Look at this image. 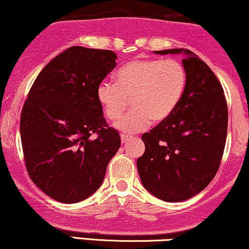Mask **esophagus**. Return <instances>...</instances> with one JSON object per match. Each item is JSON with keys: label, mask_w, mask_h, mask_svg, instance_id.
Instances as JSON below:
<instances>
[{"label": "esophagus", "mask_w": 249, "mask_h": 249, "mask_svg": "<svg viewBox=\"0 0 249 249\" xmlns=\"http://www.w3.org/2000/svg\"><path fill=\"white\" fill-rule=\"evenodd\" d=\"M131 139H132V137H130V135H126V134H122L121 135L122 143H127Z\"/></svg>", "instance_id": "34e87169"}]
</instances>
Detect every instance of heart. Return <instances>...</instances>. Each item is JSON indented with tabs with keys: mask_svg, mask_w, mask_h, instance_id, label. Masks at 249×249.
<instances>
[{
	"mask_svg": "<svg viewBox=\"0 0 249 249\" xmlns=\"http://www.w3.org/2000/svg\"><path fill=\"white\" fill-rule=\"evenodd\" d=\"M116 83H102L96 90L97 101L109 121H116L127 109L132 110L117 124L118 130L138 133L150 121L161 123L175 111L184 95L187 72L176 59H134L122 67Z\"/></svg>",
	"mask_w": 249,
	"mask_h": 249,
	"instance_id": "1",
	"label": "heart"
}]
</instances>
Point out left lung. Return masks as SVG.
<instances>
[{
    "instance_id": "1",
    "label": "left lung",
    "mask_w": 249,
    "mask_h": 249,
    "mask_svg": "<svg viewBox=\"0 0 249 249\" xmlns=\"http://www.w3.org/2000/svg\"><path fill=\"white\" fill-rule=\"evenodd\" d=\"M186 58L184 95L172 115L142 134L144 153L137 161L141 182L166 202L191 199L203 191L218 171L228 134V105L221 83L203 61L187 49L156 54Z\"/></svg>"
}]
</instances>
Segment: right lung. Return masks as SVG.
Returning a JSON list of instances; mask_svg holds the SVG:
<instances>
[{
  "label": "right lung",
  "instance_id": "right-lung-1",
  "mask_svg": "<svg viewBox=\"0 0 249 249\" xmlns=\"http://www.w3.org/2000/svg\"><path fill=\"white\" fill-rule=\"evenodd\" d=\"M116 58L111 50H64L42 69L21 109L27 174L59 202H79L97 191L121 147L119 133L106 122L96 96Z\"/></svg>",
  "mask_w": 249,
  "mask_h": 249
}]
</instances>
